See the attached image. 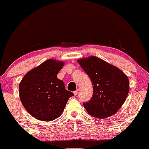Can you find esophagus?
I'll return each instance as SVG.
<instances>
[{
	"instance_id": "1",
	"label": "esophagus",
	"mask_w": 149,
	"mask_h": 149,
	"mask_svg": "<svg viewBox=\"0 0 149 149\" xmlns=\"http://www.w3.org/2000/svg\"><path fill=\"white\" fill-rule=\"evenodd\" d=\"M78 90H76V91L73 92V94H74L75 95H78Z\"/></svg>"
}]
</instances>
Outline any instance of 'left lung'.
Masks as SVG:
<instances>
[{
  "mask_svg": "<svg viewBox=\"0 0 149 149\" xmlns=\"http://www.w3.org/2000/svg\"><path fill=\"white\" fill-rule=\"evenodd\" d=\"M90 78L93 95L83 103L85 109L93 117L107 118L115 114L125 102L130 90L127 76L116 66L95 56L77 60Z\"/></svg>",
  "mask_w": 149,
  "mask_h": 149,
  "instance_id": "left-lung-1",
  "label": "left lung"
}]
</instances>
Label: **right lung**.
<instances>
[{"mask_svg":"<svg viewBox=\"0 0 149 149\" xmlns=\"http://www.w3.org/2000/svg\"><path fill=\"white\" fill-rule=\"evenodd\" d=\"M64 62L47 59L25 74L19 85L22 104L30 115L39 120H55L64 111L68 100L73 96L65 89L57 73Z\"/></svg>","mask_w":149,"mask_h":149,"instance_id":"right-lung-1","label":"right lung"}]
</instances>
